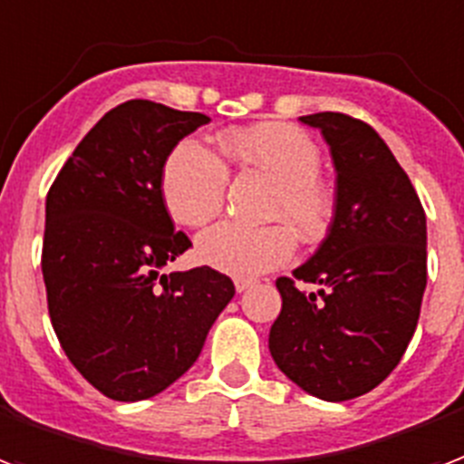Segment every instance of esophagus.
Wrapping results in <instances>:
<instances>
[{
  "label": "esophagus",
  "instance_id": "esophagus-1",
  "mask_svg": "<svg viewBox=\"0 0 464 464\" xmlns=\"http://www.w3.org/2000/svg\"><path fill=\"white\" fill-rule=\"evenodd\" d=\"M254 285H256V280H251V277H237V280H235L237 292H246V290H251V287H254Z\"/></svg>",
  "mask_w": 464,
  "mask_h": 464
}]
</instances>
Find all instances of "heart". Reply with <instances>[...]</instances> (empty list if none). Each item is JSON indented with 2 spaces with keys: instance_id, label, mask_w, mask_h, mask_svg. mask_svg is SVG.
Here are the masks:
<instances>
[{
  "instance_id": "heart-1",
  "label": "heart",
  "mask_w": 464,
  "mask_h": 464,
  "mask_svg": "<svg viewBox=\"0 0 464 464\" xmlns=\"http://www.w3.org/2000/svg\"><path fill=\"white\" fill-rule=\"evenodd\" d=\"M220 150L239 169H256L276 181L266 218L277 222L261 227L239 222L215 225L196 242L203 263L227 276L256 277L295 256L292 228L304 242H316L328 232L335 196L318 177L321 150L309 133L283 121H266L227 131L220 139ZM227 184L229 172L220 155L201 140L187 139L172 148L162 165V206L184 227H203L222 210Z\"/></svg>"
}]
</instances>
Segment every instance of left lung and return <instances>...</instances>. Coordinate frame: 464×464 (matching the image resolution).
Returning a JSON list of instances; mask_svg holds the SVG:
<instances>
[{
	"label": "left lung",
	"mask_w": 464,
	"mask_h": 464,
	"mask_svg": "<svg viewBox=\"0 0 464 464\" xmlns=\"http://www.w3.org/2000/svg\"><path fill=\"white\" fill-rule=\"evenodd\" d=\"M337 172L335 215L318 251L277 277L283 311L270 354L302 391L343 402L373 391L400 364L426 287V215L391 148L362 120L316 112ZM299 282L316 284L304 293Z\"/></svg>",
	"instance_id": "obj_1"
}]
</instances>
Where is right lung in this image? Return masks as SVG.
<instances>
[{
    "label": "right lung",
    "mask_w": 464,
    "mask_h": 464,
    "mask_svg": "<svg viewBox=\"0 0 464 464\" xmlns=\"http://www.w3.org/2000/svg\"><path fill=\"white\" fill-rule=\"evenodd\" d=\"M208 121L127 100L85 133L47 191L52 328L81 376L120 402L153 398L187 373L235 296V283L208 266L160 276L191 246L162 206V165Z\"/></svg>",
    "instance_id": "obj_1"
}]
</instances>
